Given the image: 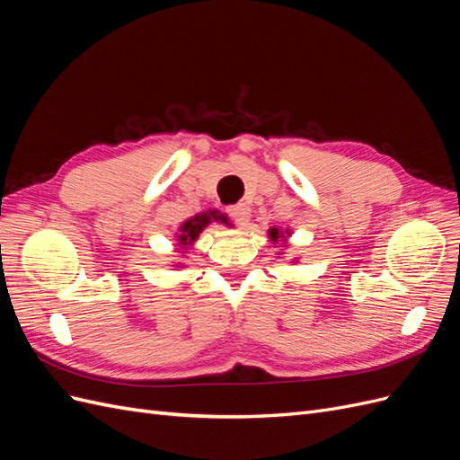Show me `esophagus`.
<instances>
[{"instance_id": "1", "label": "esophagus", "mask_w": 460, "mask_h": 460, "mask_svg": "<svg viewBox=\"0 0 460 460\" xmlns=\"http://www.w3.org/2000/svg\"><path fill=\"white\" fill-rule=\"evenodd\" d=\"M228 217L235 222L238 226H243L245 222L249 220V207L245 203H238L228 207Z\"/></svg>"}]
</instances>
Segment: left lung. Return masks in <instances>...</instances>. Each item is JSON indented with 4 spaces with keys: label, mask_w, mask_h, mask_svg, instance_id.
Masks as SVG:
<instances>
[{
    "label": "left lung",
    "mask_w": 460,
    "mask_h": 460,
    "mask_svg": "<svg viewBox=\"0 0 460 460\" xmlns=\"http://www.w3.org/2000/svg\"><path fill=\"white\" fill-rule=\"evenodd\" d=\"M269 238H270L272 243H279V242L282 241L283 243L280 245L286 247V245H288V238H291V230H289V228L282 230V228L272 226V228H269ZM280 255H282V253H280ZM294 262H297V259H294Z\"/></svg>",
    "instance_id": "8db88e82"
}]
</instances>
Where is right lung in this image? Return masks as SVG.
I'll use <instances>...</instances> for the list:
<instances>
[{"label": "right lung", "mask_w": 460, "mask_h": 460, "mask_svg": "<svg viewBox=\"0 0 460 460\" xmlns=\"http://www.w3.org/2000/svg\"><path fill=\"white\" fill-rule=\"evenodd\" d=\"M213 222H220V225H228V217L218 213L217 208H208V211L198 213L184 220L182 225L178 226V232L174 234V242H176V253H188V249L198 242L199 234ZM176 267L182 269V262H176Z\"/></svg>", "instance_id": "1"}]
</instances>
